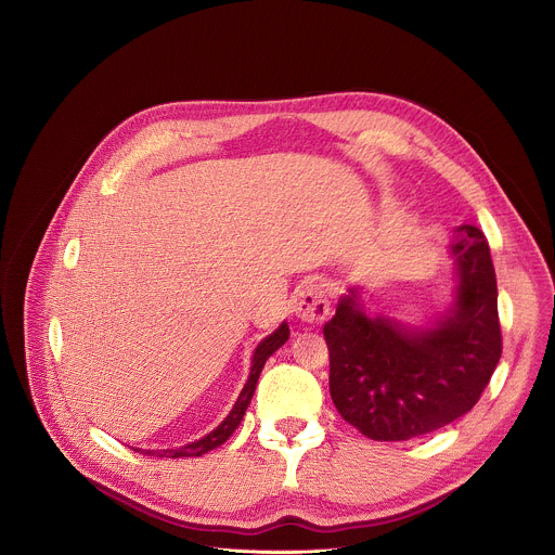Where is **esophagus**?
Instances as JSON below:
<instances>
[{
	"label": "esophagus",
	"mask_w": 555,
	"mask_h": 555,
	"mask_svg": "<svg viewBox=\"0 0 555 555\" xmlns=\"http://www.w3.org/2000/svg\"><path fill=\"white\" fill-rule=\"evenodd\" d=\"M296 315L307 324H320L331 313V302L322 285L307 283L296 289V302H294Z\"/></svg>",
	"instance_id": "34e87169"
}]
</instances>
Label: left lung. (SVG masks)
<instances>
[{"label": "left lung", "mask_w": 555, "mask_h": 555, "mask_svg": "<svg viewBox=\"0 0 555 555\" xmlns=\"http://www.w3.org/2000/svg\"><path fill=\"white\" fill-rule=\"evenodd\" d=\"M452 250L459 263L456 305L437 328L413 333L367 318L344 298L324 326L331 398L339 415L374 441H406L469 413L500 357L498 279L485 233L463 224Z\"/></svg>", "instance_id": "left-lung-1"}]
</instances>
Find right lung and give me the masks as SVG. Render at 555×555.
Returning a JSON list of instances; mask_svg holds the SVG:
<instances>
[{"label":"right lung","instance_id":"add662e5","mask_svg":"<svg viewBox=\"0 0 555 555\" xmlns=\"http://www.w3.org/2000/svg\"><path fill=\"white\" fill-rule=\"evenodd\" d=\"M287 337H289V328H287V324H281L270 337H266V339L257 346L255 357H253V367H250L248 383L244 385V389H242V393H240L235 406L231 409L229 417H227L214 433H209V435L203 437L201 441H194V443L183 446V448H179V450H162V452H153V450H144V452H142V450H135V452L149 454V456H157V459H181V456H203V454H207V452L220 448V446L235 433V428L240 426V422L244 420V413H246V409H248V404H250V400H253V393H255V387H257V380H259V374H261L266 361L287 341Z\"/></svg>","mask_w":555,"mask_h":555}]
</instances>
